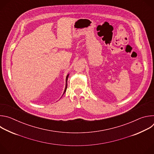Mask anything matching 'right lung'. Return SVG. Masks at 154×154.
<instances>
[{
    "label": "right lung",
    "instance_id": "obj_1",
    "mask_svg": "<svg viewBox=\"0 0 154 154\" xmlns=\"http://www.w3.org/2000/svg\"><path fill=\"white\" fill-rule=\"evenodd\" d=\"M69 74H68V75H67V76H66V86H65V88H64V92H63V95L64 94V93L66 92V89H67V81H68V77H69ZM62 95V96H63Z\"/></svg>",
    "mask_w": 154,
    "mask_h": 154
}]
</instances>
